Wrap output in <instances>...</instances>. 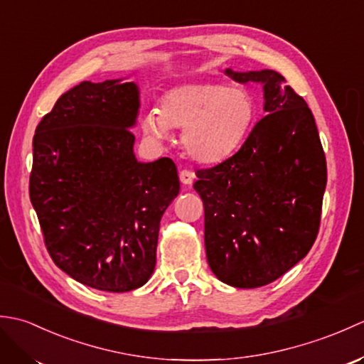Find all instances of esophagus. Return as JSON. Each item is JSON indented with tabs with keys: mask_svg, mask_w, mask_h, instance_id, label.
I'll list each match as a JSON object with an SVG mask.
<instances>
[{
	"mask_svg": "<svg viewBox=\"0 0 364 364\" xmlns=\"http://www.w3.org/2000/svg\"><path fill=\"white\" fill-rule=\"evenodd\" d=\"M178 176H180V181L183 183V184H191L192 181H194V172H192V170H189V168H181L180 172H178Z\"/></svg>",
	"mask_w": 364,
	"mask_h": 364,
	"instance_id": "34e87169",
	"label": "esophagus"
}]
</instances>
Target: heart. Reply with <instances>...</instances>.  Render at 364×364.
<instances>
[{
    "mask_svg": "<svg viewBox=\"0 0 364 364\" xmlns=\"http://www.w3.org/2000/svg\"><path fill=\"white\" fill-rule=\"evenodd\" d=\"M257 119V103L244 87L192 82L162 95L159 109L142 117V129L156 141L168 128H183L181 144L192 159L205 164L222 161L244 142Z\"/></svg>",
    "mask_w": 364,
    "mask_h": 364,
    "instance_id": "heart-1",
    "label": "heart"
}]
</instances>
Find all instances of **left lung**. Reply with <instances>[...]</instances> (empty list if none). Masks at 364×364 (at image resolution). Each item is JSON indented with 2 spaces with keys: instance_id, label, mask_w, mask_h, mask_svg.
Here are the masks:
<instances>
[{
  "instance_id": "left-lung-1",
  "label": "left lung",
  "mask_w": 364,
  "mask_h": 364,
  "mask_svg": "<svg viewBox=\"0 0 364 364\" xmlns=\"http://www.w3.org/2000/svg\"><path fill=\"white\" fill-rule=\"evenodd\" d=\"M264 84V117L241 149L198 168L194 189L205 206L211 270L236 288L275 282L310 252L319 233L327 162L310 107L274 70L237 73Z\"/></svg>"
}]
</instances>
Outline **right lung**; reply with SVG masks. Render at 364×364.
Here are the masks:
<instances>
[{
	"label": "right lung",
	"mask_w": 364,
	"mask_h": 364,
	"mask_svg": "<svg viewBox=\"0 0 364 364\" xmlns=\"http://www.w3.org/2000/svg\"><path fill=\"white\" fill-rule=\"evenodd\" d=\"M134 82L84 81L36 128L29 197L51 259L107 292L133 291L156 264L159 222L178 196L172 159L137 162Z\"/></svg>",
	"instance_id": "1"
}]
</instances>
